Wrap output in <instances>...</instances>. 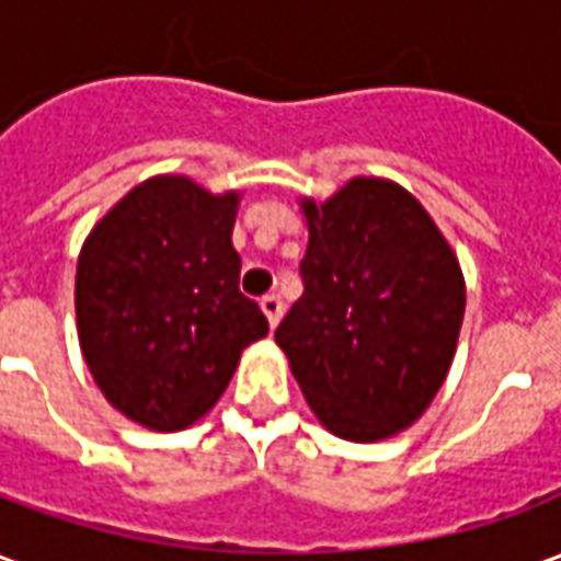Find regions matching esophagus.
<instances>
[{
    "label": "esophagus",
    "mask_w": 561,
    "mask_h": 561,
    "mask_svg": "<svg viewBox=\"0 0 561 561\" xmlns=\"http://www.w3.org/2000/svg\"><path fill=\"white\" fill-rule=\"evenodd\" d=\"M261 309H264V316H267L270 328H276L282 312H285V304H282L279 294H267V297H261Z\"/></svg>",
    "instance_id": "1"
}]
</instances>
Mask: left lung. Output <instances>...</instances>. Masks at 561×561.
<instances>
[{
  "label": "left lung",
  "instance_id": "obj_1",
  "mask_svg": "<svg viewBox=\"0 0 561 561\" xmlns=\"http://www.w3.org/2000/svg\"><path fill=\"white\" fill-rule=\"evenodd\" d=\"M304 297L276 342L330 433L378 442L412 426L457 352L466 282L430 213L402 185L357 176L304 201Z\"/></svg>",
  "mask_w": 561,
  "mask_h": 561
}]
</instances>
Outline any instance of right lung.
<instances>
[{
	"label": "right lung",
	"mask_w": 561,
	"mask_h": 561,
	"mask_svg": "<svg viewBox=\"0 0 561 561\" xmlns=\"http://www.w3.org/2000/svg\"><path fill=\"white\" fill-rule=\"evenodd\" d=\"M240 195L152 176L104 216L78 257L83 360L104 400L156 433L192 426L219 402L267 318L240 291L231 243Z\"/></svg>",
	"instance_id": "add662e5"
}]
</instances>
